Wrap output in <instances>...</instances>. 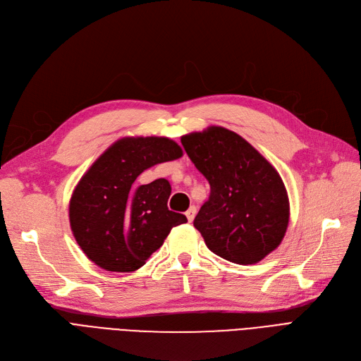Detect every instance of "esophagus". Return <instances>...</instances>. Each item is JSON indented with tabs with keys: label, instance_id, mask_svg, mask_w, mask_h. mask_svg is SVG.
Returning a JSON list of instances; mask_svg holds the SVG:
<instances>
[{
	"label": "esophagus",
	"instance_id": "34e87169",
	"mask_svg": "<svg viewBox=\"0 0 361 361\" xmlns=\"http://www.w3.org/2000/svg\"><path fill=\"white\" fill-rule=\"evenodd\" d=\"M195 215H196V207H190L189 209L185 211V216H187V219H189L190 223L195 219Z\"/></svg>",
	"mask_w": 361,
	"mask_h": 361
}]
</instances>
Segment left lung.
<instances>
[{
	"label": "left lung",
	"mask_w": 361,
	"mask_h": 361,
	"mask_svg": "<svg viewBox=\"0 0 361 361\" xmlns=\"http://www.w3.org/2000/svg\"><path fill=\"white\" fill-rule=\"evenodd\" d=\"M181 145L211 185L193 221L207 246L242 265L273 252L289 224L288 192L274 166L223 127L183 135Z\"/></svg>",
	"instance_id": "left-lung-1"
}]
</instances>
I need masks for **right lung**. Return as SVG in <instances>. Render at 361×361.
Wrapping results in <instances>:
<instances>
[{"label":"right lung","mask_w":361,"mask_h":361,"mask_svg":"<svg viewBox=\"0 0 361 361\" xmlns=\"http://www.w3.org/2000/svg\"><path fill=\"white\" fill-rule=\"evenodd\" d=\"M181 156V147L166 137H123L99 156L69 202L71 228L88 259L106 271H135L172 227L187 221L166 207L168 180L134 183L147 168Z\"/></svg>","instance_id":"add662e5"}]
</instances>
